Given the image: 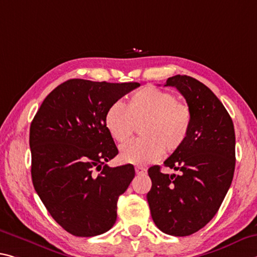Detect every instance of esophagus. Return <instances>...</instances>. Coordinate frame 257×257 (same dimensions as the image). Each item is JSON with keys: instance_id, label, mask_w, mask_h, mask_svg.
<instances>
[{"instance_id": "esophagus-1", "label": "esophagus", "mask_w": 257, "mask_h": 257, "mask_svg": "<svg viewBox=\"0 0 257 257\" xmlns=\"http://www.w3.org/2000/svg\"><path fill=\"white\" fill-rule=\"evenodd\" d=\"M135 170H136L137 175H145L146 174V169L143 168V167H136Z\"/></svg>"}]
</instances>
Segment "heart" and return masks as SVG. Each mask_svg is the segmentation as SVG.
<instances>
[{
    "label": "heart",
    "instance_id": "heart-1",
    "mask_svg": "<svg viewBox=\"0 0 257 257\" xmlns=\"http://www.w3.org/2000/svg\"><path fill=\"white\" fill-rule=\"evenodd\" d=\"M191 111L172 92L146 87L130 97L127 105L112 104L105 115V125L114 141L123 143L132 137L135 124L141 140L120 148L125 164L144 166L159 160L164 152L173 153L184 144L191 128Z\"/></svg>",
    "mask_w": 257,
    "mask_h": 257
}]
</instances>
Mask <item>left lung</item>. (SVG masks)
<instances>
[{"instance_id": "obj_1", "label": "left lung", "mask_w": 257, "mask_h": 257, "mask_svg": "<svg viewBox=\"0 0 257 257\" xmlns=\"http://www.w3.org/2000/svg\"><path fill=\"white\" fill-rule=\"evenodd\" d=\"M191 111L186 141L164 162L178 174L149 169L152 187L146 195L153 222L167 234L185 237L215 216L230 189L235 166L233 122L214 92L187 75L169 77Z\"/></svg>"}]
</instances>
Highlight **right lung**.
Here are the masks:
<instances>
[{
    "instance_id": "add662e5",
    "label": "right lung",
    "mask_w": 257,
    "mask_h": 257,
    "mask_svg": "<svg viewBox=\"0 0 257 257\" xmlns=\"http://www.w3.org/2000/svg\"><path fill=\"white\" fill-rule=\"evenodd\" d=\"M140 85L67 80L49 93L32 121L34 189L52 218L73 235H98L116 221L117 199L135 177V168L106 165L119 151L105 115Z\"/></svg>"
}]
</instances>
